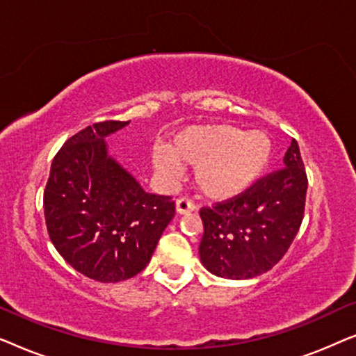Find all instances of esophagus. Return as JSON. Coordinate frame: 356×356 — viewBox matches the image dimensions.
<instances>
[{"instance_id": "34e87169", "label": "esophagus", "mask_w": 356, "mask_h": 356, "mask_svg": "<svg viewBox=\"0 0 356 356\" xmlns=\"http://www.w3.org/2000/svg\"><path fill=\"white\" fill-rule=\"evenodd\" d=\"M175 209H177V213H179V216H184V213H189L193 212L194 209H196V206L189 201V199H178L177 204H175Z\"/></svg>"}]
</instances>
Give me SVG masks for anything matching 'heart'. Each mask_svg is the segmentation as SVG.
<instances>
[{"label":"heart","instance_id":"1","mask_svg":"<svg viewBox=\"0 0 356 356\" xmlns=\"http://www.w3.org/2000/svg\"><path fill=\"white\" fill-rule=\"evenodd\" d=\"M167 153L152 154L160 175L177 178L179 165L194 167V183L204 196L227 201L248 191L264 173L272 144L261 131H241L230 124H197L179 131Z\"/></svg>","mask_w":356,"mask_h":356}]
</instances>
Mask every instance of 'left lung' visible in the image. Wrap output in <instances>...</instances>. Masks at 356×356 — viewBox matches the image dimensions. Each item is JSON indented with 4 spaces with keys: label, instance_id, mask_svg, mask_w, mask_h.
I'll use <instances>...</instances> for the list:
<instances>
[{
    "label": "left lung",
    "instance_id": "left-lung-1",
    "mask_svg": "<svg viewBox=\"0 0 356 356\" xmlns=\"http://www.w3.org/2000/svg\"><path fill=\"white\" fill-rule=\"evenodd\" d=\"M279 172L232 201L202 209V266L217 277L246 280L270 270L300 230L308 179L298 143L291 139Z\"/></svg>",
    "mask_w": 356,
    "mask_h": 356
}]
</instances>
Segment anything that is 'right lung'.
<instances>
[{
  "label": "right lung",
  "instance_id": "right-lung-1",
  "mask_svg": "<svg viewBox=\"0 0 356 356\" xmlns=\"http://www.w3.org/2000/svg\"><path fill=\"white\" fill-rule=\"evenodd\" d=\"M128 124L104 121L67 139L43 194L53 246L77 272L104 284L144 270L175 216L172 197L145 193L110 155L105 139Z\"/></svg>",
  "mask_w": 356,
  "mask_h": 356
}]
</instances>
